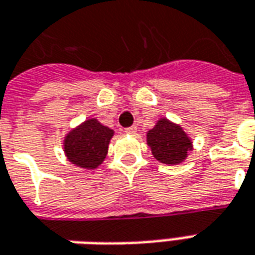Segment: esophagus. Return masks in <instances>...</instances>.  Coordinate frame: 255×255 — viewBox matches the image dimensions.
Returning a JSON list of instances; mask_svg holds the SVG:
<instances>
[{
    "instance_id": "esophagus-1",
    "label": "esophagus",
    "mask_w": 255,
    "mask_h": 255,
    "mask_svg": "<svg viewBox=\"0 0 255 255\" xmlns=\"http://www.w3.org/2000/svg\"><path fill=\"white\" fill-rule=\"evenodd\" d=\"M125 131H126L128 134H136V133H137V128H136V126H130V128H126Z\"/></svg>"
}]
</instances>
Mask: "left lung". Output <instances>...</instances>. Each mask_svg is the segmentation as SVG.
Instances as JSON below:
<instances>
[{"label":"left lung","mask_w":255,"mask_h":255,"mask_svg":"<svg viewBox=\"0 0 255 255\" xmlns=\"http://www.w3.org/2000/svg\"><path fill=\"white\" fill-rule=\"evenodd\" d=\"M147 144L155 158L164 164H179L192 150V141L182 128L167 119H160L147 131Z\"/></svg>","instance_id":"obj_1"}]
</instances>
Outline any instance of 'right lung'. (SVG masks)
I'll use <instances>...</instances> for the list:
<instances>
[{"label": "right lung", "mask_w": 255, "mask_h": 255, "mask_svg": "<svg viewBox=\"0 0 255 255\" xmlns=\"http://www.w3.org/2000/svg\"><path fill=\"white\" fill-rule=\"evenodd\" d=\"M112 136L114 130L101 125L97 119H88L66 136L64 151L68 160L78 167L97 168L107 157Z\"/></svg>", "instance_id": "add662e5"}]
</instances>
